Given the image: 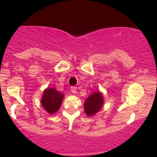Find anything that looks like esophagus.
Wrapping results in <instances>:
<instances>
[{
    "label": "esophagus",
    "mask_w": 157,
    "mask_h": 157,
    "mask_svg": "<svg viewBox=\"0 0 157 157\" xmlns=\"http://www.w3.org/2000/svg\"><path fill=\"white\" fill-rule=\"evenodd\" d=\"M70 89H71V91H72V93L75 94L77 92V88H76V87L72 86V87H71Z\"/></svg>",
    "instance_id": "1"
}]
</instances>
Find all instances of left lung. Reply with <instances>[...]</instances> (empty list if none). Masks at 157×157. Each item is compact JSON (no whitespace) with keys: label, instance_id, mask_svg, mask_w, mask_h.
Masks as SVG:
<instances>
[{"label":"left lung","instance_id":"1","mask_svg":"<svg viewBox=\"0 0 157 157\" xmlns=\"http://www.w3.org/2000/svg\"><path fill=\"white\" fill-rule=\"evenodd\" d=\"M103 94L100 90L94 91L84 103L85 112L87 116H93L101 110L103 105Z\"/></svg>","mask_w":157,"mask_h":157}]
</instances>
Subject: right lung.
Masks as SVG:
<instances>
[{
  "label": "right lung",
  "instance_id": "add662e5",
  "mask_svg": "<svg viewBox=\"0 0 157 157\" xmlns=\"http://www.w3.org/2000/svg\"><path fill=\"white\" fill-rule=\"evenodd\" d=\"M63 98V94L58 91L54 88H48L44 90L41 103L48 113L53 115L59 110Z\"/></svg>",
  "mask_w": 157,
  "mask_h": 157
}]
</instances>
